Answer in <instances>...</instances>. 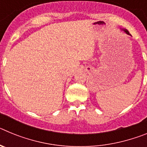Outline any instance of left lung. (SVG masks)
I'll return each mask as SVG.
<instances>
[{"instance_id": "8db88e82", "label": "left lung", "mask_w": 147, "mask_h": 147, "mask_svg": "<svg viewBox=\"0 0 147 147\" xmlns=\"http://www.w3.org/2000/svg\"><path fill=\"white\" fill-rule=\"evenodd\" d=\"M122 30H123V31H124V32H125V33H126V34H129V35H130V34H129V32H128V31H127V29H122Z\"/></svg>"}]
</instances>
